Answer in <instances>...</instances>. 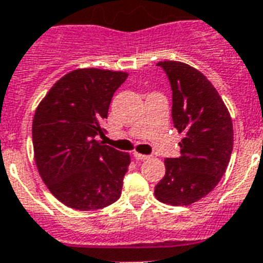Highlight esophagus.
I'll use <instances>...</instances> for the list:
<instances>
[{
    "label": "esophagus",
    "mask_w": 263,
    "mask_h": 263,
    "mask_svg": "<svg viewBox=\"0 0 263 263\" xmlns=\"http://www.w3.org/2000/svg\"><path fill=\"white\" fill-rule=\"evenodd\" d=\"M134 158L138 159V161H146L150 158V155H143V154H139V153H134Z\"/></svg>",
    "instance_id": "34e87169"
}]
</instances>
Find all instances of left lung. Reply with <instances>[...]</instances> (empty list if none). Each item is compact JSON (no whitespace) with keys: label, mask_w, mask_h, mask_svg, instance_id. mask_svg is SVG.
I'll return each instance as SVG.
<instances>
[{"label":"left lung","mask_w":263,"mask_h":263,"mask_svg":"<svg viewBox=\"0 0 263 263\" xmlns=\"http://www.w3.org/2000/svg\"><path fill=\"white\" fill-rule=\"evenodd\" d=\"M173 90L172 117L183 134L181 157L167 158L154 194L170 205H191L215 189L227 170L234 146L227 106L202 72L176 61L159 62Z\"/></svg>","instance_id":"left-lung-1"}]
</instances>
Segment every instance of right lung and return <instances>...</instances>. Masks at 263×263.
I'll list each match as a JSON object with an SVG mask.
<instances>
[{"label": "right lung", "mask_w": 263, "mask_h": 263, "mask_svg": "<svg viewBox=\"0 0 263 263\" xmlns=\"http://www.w3.org/2000/svg\"><path fill=\"white\" fill-rule=\"evenodd\" d=\"M123 71L78 69L54 83L32 123L33 155L42 180L65 205L95 211L119 200L131 163L128 153L96 140Z\"/></svg>", "instance_id": "1"}]
</instances>
